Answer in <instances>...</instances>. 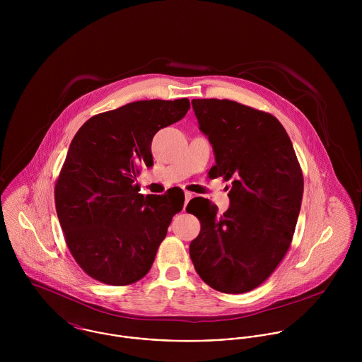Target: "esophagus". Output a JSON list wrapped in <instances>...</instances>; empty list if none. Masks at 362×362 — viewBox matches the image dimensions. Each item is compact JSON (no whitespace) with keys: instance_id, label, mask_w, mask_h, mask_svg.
<instances>
[{"instance_id":"obj_1","label":"esophagus","mask_w":362,"mask_h":362,"mask_svg":"<svg viewBox=\"0 0 362 362\" xmlns=\"http://www.w3.org/2000/svg\"><path fill=\"white\" fill-rule=\"evenodd\" d=\"M192 198H194V194H191V192L187 191V192H185V206L188 205V202H189Z\"/></svg>"}]
</instances>
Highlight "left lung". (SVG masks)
<instances>
[{"label":"left lung","mask_w":362,"mask_h":362,"mask_svg":"<svg viewBox=\"0 0 362 362\" xmlns=\"http://www.w3.org/2000/svg\"><path fill=\"white\" fill-rule=\"evenodd\" d=\"M192 107L216 156L209 177L231 181V189L223 214L207 199L188 204V213L201 221L189 255L211 288L248 293L274 272L291 245L303 171L286 129L272 114L226 99H194Z\"/></svg>","instance_id":"1"}]
</instances>
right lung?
I'll return each instance as SVG.
<instances>
[{
    "mask_svg": "<svg viewBox=\"0 0 362 362\" xmlns=\"http://www.w3.org/2000/svg\"><path fill=\"white\" fill-rule=\"evenodd\" d=\"M188 110V99L134 102L93 115L74 136L54 198L66 247L92 279L128 286L151 270L184 194L144 197L135 181L153 165L156 132Z\"/></svg>",
    "mask_w": 362,
    "mask_h": 362,
    "instance_id": "right-lung-1",
    "label": "right lung"
}]
</instances>
